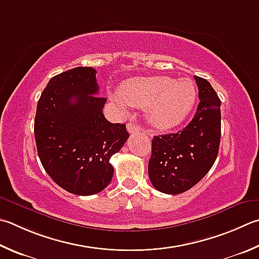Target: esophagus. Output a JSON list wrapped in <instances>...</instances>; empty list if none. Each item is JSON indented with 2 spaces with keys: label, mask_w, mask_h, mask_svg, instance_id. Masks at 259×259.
<instances>
[{
  "label": "esophagus",
  "mask_w": 259,
  "mask_h": 259,
  "mask_svg": "<svg viewBox=\"0 0 259 259\" xmlns=\"http://www.w3.org/2000/svg\"><path fill=\"white\" fill-rule=\"evenodd\" d=\"M126 129H128V131L130 134H134V133H138V131H140V128L137 125L133 123V122H129L128 124H126Z\"/></svg>",
  "instance_id": "obj_1"
}]
</instances>
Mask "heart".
I'll use <instances>...</instances> for the list:
<instances>
[{"label": "heart", "mask_w": 259, "mask_h": 259, "mask_svg": "<svg viewBox=\"0 0 259 259\" xmlns=\"http://www.w3.org/2000/svg\"><path fill=\"white\" fill-rule=\"evenodd\" d=\"M120 109L128 105L146 109L148 123L157 130L173 129L181 124L194 109L197 91L188 79L165 76L135 77L125 80L111 95Z\"/></svg>", "instance_id": "b5f03b06"}]
</instances>
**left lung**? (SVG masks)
I'll use <instances>...</instances> for the list:
<instances>
[{"label": "left lung", "instance_id": "left-lung-1", "mask_svg": "<svg viewBox=\"0 0 259 259\" xmlns=\"http://www.w3.org/2000/svg\"><path fill=\"white\" fill-rule=\"evenodd\" d=\"M199 104L194 119L177 134L155 136L148 176L155 189L182 194L197 185L210 170L221 140V101L211 84L195 76Z\"/></svg>", "mask_w": 259, "mask_h": 259}]
</instances>
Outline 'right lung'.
Here are the masks:
<instances>
[{"label": "right lung", "instance_id": "obj_1", "mask_svg": "<svg viewBox=\"0 0 259 259\" xmlns=\"http://www.w3.org/2000/svg\"><path fill=\"white\" fill-rule=\"evenodd\" d=\"M96 70L77 67L54 76L41 93L35 116V140L41 165L56 185L79 196L109 186L112 155L129 134L125 124L103 114Z\"/></svg>", "mask_w": 259, "mask_h": 259}]
</instances>
